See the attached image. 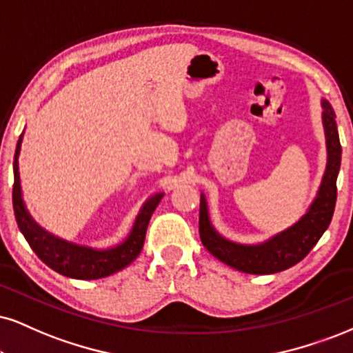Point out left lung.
<instances>
[{
  "label": "left lung",
  "instance_id": "8db88e82",
  "mask_svg": "<svg viewBox=\"0 0 353 353\" xmlns=\"http://www.w3.org/2000/svg\"><path fill=\"white\" fill-rule=\"evenodd\" d=\"M323 125L327 147V165L319 191L310 210L298 223L281 230L268 241L255 245L230 242L212 228L208 203L201 193L199 201V237L203 245L216 259L229 267L252 275H270L293 267L310 254L317 241L323 237L332 219L337 199V175L341 170L342 147L339 141L336 112L329 101L323 99Z\"/></svg>",
  "mask_w": 353,
  "mask_h": 353
}]
</instances>
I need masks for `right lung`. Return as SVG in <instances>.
I'll return each instance as SVG.
<instances>
[{"label": "right lung", "mask_w": 353, "mask_h": 353, "mask_svg": "<svg viewBox=\"0 0 353 353\" xmlns=\"http://www.w3.org/2000/svg\"><path fill=\"white\" fill-rule=\"evenodd\" d=\"M21 143H23V134L17 141L14 162H12V172H14L12 208H14L16 223L19 225V230L23 232L30 249L36 252L39 259L60 275L77 278V280H98V278L110 276L112 273L128 267L130 262H134L137 255L141 254L143 241H145L147 225H149L155 208L162 201L163 193H159L147 199L136 221H134L129 236L119 245L111 247V249H91V247L67 242L42 229L26 210L23 191H21L19 165H17Z\"/></svg>", "instance_id": "add662e5"}]
</instances>
